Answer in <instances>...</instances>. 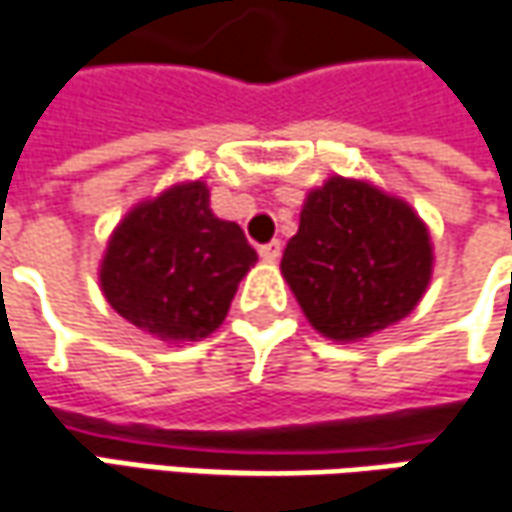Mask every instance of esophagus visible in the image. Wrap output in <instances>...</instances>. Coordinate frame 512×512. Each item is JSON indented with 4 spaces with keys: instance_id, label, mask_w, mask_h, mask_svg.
I'll return each mask as SVG.
<instances>
[{
    "instance_id": "1",
    "label": "esophagus",
    "mask_w": 512,
    "mask_h": 512,
    "mask_svg": "<svg viewBox=\"0 0 512 512\" xmlns=\"http://www.w3.org/2000/svg\"><path fill=\"white\" fill-rule=\"evenodd\" d=\"M280 249H283V246H280V240H272V243H263L257 252H260V257H263V260H278Z\"/></svg>"
}]
</instances>
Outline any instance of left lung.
<instances>
[{"label": "left lung", "instance_id": "obj_1", "mask_svg": "<svg viewBox=\"0 0 512 512\" xmlns=\"http://www.w3.org/2000/svg\"><path fill=\"white\" fill-rule=\"evenodd\" d=\"M280 269L318 332L358 341L415 309L430 283L433 246L407 203L332 177L306 197Z\"/></svg>", "mask_w": 512, "mask_h": 512}]
</instances>
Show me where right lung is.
<instances>
[{
    "mask_svg": "<svg viewBox=\"0 0 512 512\" xmlns=\"http://www.w3.org/2000/svg\"><path fill=\"white\" fill-rule=\"evenodd\" d=\"M257 252L237 223L214 217L209 189L186 183L140 203L108 240L100 283L108 303L160 341L212 335Z\"/></svg>",
    "mask_w": 512,
    "mask_h": 512,
    "instance_id": "add662e5",
    "label": "right lung"
}]
</instances>
